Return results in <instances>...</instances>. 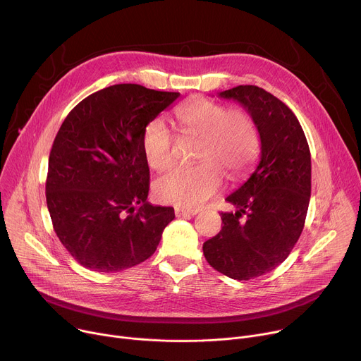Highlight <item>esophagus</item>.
<instances>
[{
	"mask_svg": "<svg viewBox=\"0 0 361 361\" xmlns=\"http://www.w3.org/2000/svg\"><path fill=\"white\" fill-rule=\"evenodd\" d=\"M198 213L197 209H181V207H176V216L178 219L181 217H188V216H195Z\"/></svg>",
	"mask_w": 361,
	"mask_h": 361,
	"instance_id": "esophagus-1",
	"label": "esophagus"
}]
</instances>
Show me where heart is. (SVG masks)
Masks as SVG:
<instances>
[{
    "label": "heart",
    "mask_w": 361,
    "mask_h": 361,
    "mask_svg": "<svg viewBox=\"0 0 361 361\" xmlns=\"http://www.w3.org/2000/svg\"><path fill=\"white\" fill-rule=\"evenodd\" d=\"M183 131L200 135L194 166L176 167L154 183V194L169 204L195 209L212 198L223 184V170L230 177L241 176L259 151V131L243 110H227L223 104L197 97L176 111ZM174 135L169 126L156 118L142 133V152L154 170H164L173 163Z\"/></svg>",
    "instance_id": "b5f03b06"
}]
</instances>
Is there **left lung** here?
<instances>
[{
  "label": "left lung",
  "mask_w": 361,
  "mask_h": 361,
  "mask_svg": "<svg viewBox=\"0 0 361 361\" xmlns=\"http://www.w3.org/2000/svg\"><path fill=\"white\" fill-rule=\"evenodd\" d=\"M251 116L260 134V160L248 180L226 200L221 231L202 244L205 260L234 280L260 277L280 266L295 245L312 194V157L294 113L257 85L219 94Z\"/></svg>",
  "instance_id": "obj_1"
}]
</instances>
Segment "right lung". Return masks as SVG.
I'll return each instance as SVG.
<instances>
[{"label": "right lung", "instance_id": "obj_1", "mask_svg": "<svg viewBox=\"0 0 361 361\" xmlns=\"http://www.w3.org/2000/svg\"><path fill=\"white\" fill-rule=\"evenodd\" d=\"M180 92L138 84L102 88L70 111L48 159L47 207L54 231L85 269L116 273L157 250L173 207L147 201L142 133Z\"/></svg>", "mask_w": 361, "mask_h": 361}]
</instances>
